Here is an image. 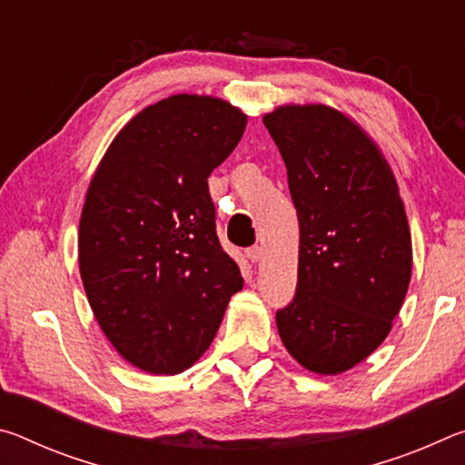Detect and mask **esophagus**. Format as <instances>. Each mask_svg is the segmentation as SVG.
<instances>
[{"label":"esophagus","mask_w":465,"mask_h":465,"mask_svg":"<svg viewBox=\"0 0 465 465\" xmlns=\"http://www.w3.org/2000/svg\"><path fill=\"white\" fill-rule=\"evenodd\" d=\"M246 256H248L250 262H261V258H262V246H252V248H248V250H246Z\"/></svg>","instance_id":"1"}]
</instances>
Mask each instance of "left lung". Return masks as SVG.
<instances>
[{
  "label": "left lung",
  "instance_id": "left-lung-1",
  "mask_svg": "<svg viewBox=\"0 0 465 465\" xmlns=\"http://www.w3.org/2000/svg\"><path fill=\"white\" fill-rule=\"evenodd\" d=\"M287 168L299 219L293 302L279 336L299 365L341 375L391 330L412 274V238L396 176L341 110L282 104L262 116Z\"/></svg>",
  "mask_w": 465,
  "mask_h": 465
}]
</instances>
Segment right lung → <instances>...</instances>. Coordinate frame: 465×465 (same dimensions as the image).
I'll return each instance as SVG.
<instances>
[{
	"label": "right lung",
	"mask_w": 465,
	"mask_h": 465,
	"mask_svg": "<svg viewBox=\"0 0 465 465\" xmlns=\"http://www.w3.org/2000/svg\"><path fill=\"white\" fill-rule=\"evenodd\" d=\"M246 123L227 100L174 94L124 124L90 180L77 233L82 282L108 342L141 371L194 365L243 287L217 240L207 178Z\"/></svg>",
	"instance_id": "1"
}]
</instances>
